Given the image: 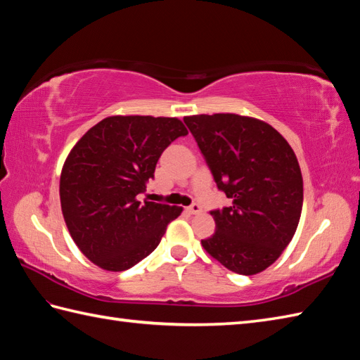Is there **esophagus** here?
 Masks as SVG:
<instances>
[{
	"instance_id": "1",
	"label": "esophagus",
	"mask_w": 360,
	"mask_h": 360,
	"mask_svg": "<svg viewBox=\"0 0 360 360\" xmlns=\"http://www.w3.org/2000/svg\"><path fill=\"white\" fill-rule=\"evenodd\" d=\"M201 205L200 204H192V205H188V207H187V212L188 213H192V215H198V213H201Z\"/></svg>"
}]
</instances>
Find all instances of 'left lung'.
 I'll use <instances>...</instances> for the list:
<instances>
[{
	"instance_id": "1",
	"label": "left lung",
	"mask_w": 360,
	"mask_h": 360,
	"mask_svg": "<svg viewBox=\"0 0 360 360\" xmlns=\"http://www.w3.org/2000/svg\"><path fill=\"white\" fill-rule=\"evenodd\" d=\"M186 125L231 205L212 210L215 233L202 248L229 271L269 267L297 231L303 179L294 150L277 129L238 114H198Z\"/></svg>"
}]
</instances>
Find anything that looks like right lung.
I'll return each mask as SVG.
<instances>
[{
  "label": "right lung",
  "mask_w": 360,
  "mask_h": 360,
  "mask_svg": "<svg viewBox=\"0 0 360 360\" xmlns=\"http://www.w3.org/2000/svg\"><path fill=\"white\" fill-rule=\"evenodd\" d=\"M176 117L111 116L83 134L60 176L65 223L82 254L106 271L133 267L158 248L182 207L139 201L162 151L187 136Z\"/></svg>",
  "instance_id": "add662e5"
}]
</instances>
